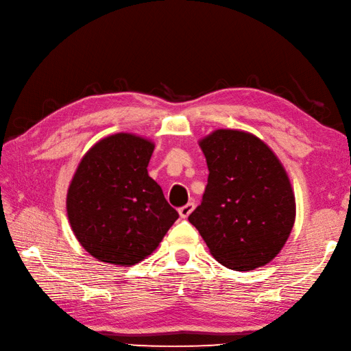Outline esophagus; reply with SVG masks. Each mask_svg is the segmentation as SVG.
<instances>
[{
	"mask_svg": "<svg viewBox=\"0 0 351 351\" xmlns=\"http://www.w3.org/2000/svg\"><path fill=\"white\" fill-rule=\"evenodd\" d=\"M193 208H195V205L192 204V202H189V204H186L184 206H182V208L178 209V214H180V217H182V218H187L190 214H192Z\"/></svg>",
	"mask_w": 351,
	"mask_h": 351,
	"instance_id": "34e87169",
	"label": "esophagus"
}]
</instances>
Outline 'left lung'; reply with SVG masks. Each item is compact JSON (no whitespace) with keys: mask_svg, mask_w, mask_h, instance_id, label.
I'll return each mask as SVG.
<instances>
[{"mask_svg":"<svg viewBox=\"0 0 351 351\" xmlns=\"http://www.w3.org/2000/svg\"><path fill=\"white\" fill-rule=\"evenodd\" d=\"M209 169L200 205L189 215L212 256L236 271L272 261L295 218L290 180L256 136L217 130L200 143Z\"/></svg>","mask_w":351,"mask_h":351,"instance_id":"1","label":"left lung"}]
</instances>
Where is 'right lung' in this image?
<instances>
[{
    "mask_svg": "<svg viewBox=\"0 0 351 351\" xmlns=\"http://www.w3.org/2000/svg\"><path fill=\"white\" fill-rule=\"evenodd\" d=\"M154 145L139 136L105 137L83 156L67 193L73 232L92 256L134 265L161 243L178 212L147 176Z\"/></svg>",
    "mask_w": 351,
    "mask_h": 351,
    "instance_id": "right-lung-1",
    "label": "right lung"
}]
</instances>
